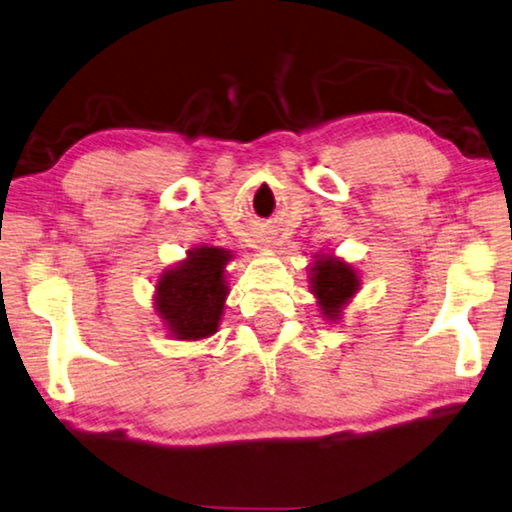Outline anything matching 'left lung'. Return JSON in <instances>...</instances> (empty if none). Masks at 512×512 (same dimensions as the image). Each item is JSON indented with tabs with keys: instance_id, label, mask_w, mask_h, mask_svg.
<instances>
[{
	"instance_id": "8db88e82",
	"label": "left lung",
	"mask_w": 512,
	"mask_h": 512,
	"mask_svg": "<svg viewBox=\"0 0 512 512\" xmlns=\"http://www.w3.org/2000/svg\"><path fill=\"white\" fill-rule=\"evenodd\" d=\"M359 278L348 264L336 257H320L313 264V292L327 318H338L345 301L357 292Z\"/></svg>"
}]
</instances>
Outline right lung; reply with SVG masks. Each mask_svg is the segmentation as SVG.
I'll return each instance as SVG.
<instances>
[{
    "mask_svg": "<svg viewBox=\"0 0 512 512\" xmlns=\"http://www.w3.org/2000/svg\"><path fill=\"white\" fill-rule=\"evenodd\" d=\"M227 262V250L199 248L190 250L176 269L162 273L155 308L176 338L197 341L218 331L227 297Z\"/></svg>",
    "mask_w": 512,
    "mask_h": 512,
    "instance_id": "add662e5",
    "label": "right lung"
}]
</instances>
